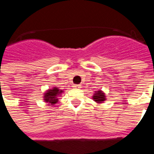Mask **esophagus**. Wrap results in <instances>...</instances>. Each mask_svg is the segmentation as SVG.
<instances>
[{"label": "esophagus", "instance_id": "esophagus-1", "mask_svg": "<svg viewBox=\"0 0 154 154\" xmlns=\"http://www.w3.org/2000/svg\"><path fill=\"white\" fill-rule=\"evenodd\" d=\"M73 87L74 88H77V89H80L81 87H82V86H81V85H74Z\"/></svg>", "mask_w": 154, "mask_h": 154}]
</instances>
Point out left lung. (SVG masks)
I'll return each instance as SVG.
<instances>
[{
  "label": "left lung",
  "instance_id": "left-lung-1",
  "mask_svg": "<svg viewBox=\"0 0 154 154\" xmlns=\"http://www.w3.org/2000/svg\"><path fill=\"white\" fill-rule=\"evenodd\" d=\"M92 100L94 101H96L97 103L100 104L103 103L105 100H106V96L104 91L101 90H98L95 91V93L93 94V97H92Z\"/></svg>",
  "mask_w": 154,
  "mask_h": 154
}]
</instances>
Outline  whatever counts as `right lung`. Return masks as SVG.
I'll use <instances>...</instances> for the list:
<instances>
[{"instance_id":"add662e5","label":"right lung","mask_w":154,"mask_h":154,"mask_svg":"<svg viewBox=\"0 0 154 154\" xmlns=\"http://www.w3.org/2000/svg\"><path fill=\"white\" fill-rule=\"evenodd\" d=\"M63 91L60 90L58 87H53L48 89L44 93V101L48 106H54L58 101V97H61Z\"/></svg>"}]
</instances>
